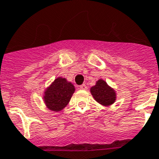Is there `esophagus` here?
<instances>
[{"mask_svg": "<svg viewBox=\"0 0 159 159\" xmlns=\"http://www.w3.org/2000/svg\"><path fill=\"white\" fill-rule=\"evenodd\" d=\"M87 86H86V84H84L80 86V89H82V90H87Z\"/></svg>", "mask_w": 159, "mask_h": 159, "instance_id": "1", "label": "esophagus"}]
</instances>
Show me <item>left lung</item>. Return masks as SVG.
I'll list each match as a JSON object with an SVG mask.
<instances>
[{"mask_svg": "<svg viewBox=\"0 0 159 159\" xmlns=\"http://www.w3.org/2000/svg\"><path fill=\"white\" fill-rule=\"evenodd\" d=\"M91 93L97 102L104 106H109L114 103L116 98L114 89L109 87L102 80H98L95 86L92 88Z\"/></svg>", "mask_w": 159, "mask_h": 159, "instance_id": "1", "label": "left lung"}]
</instances>
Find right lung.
<instances>
[{
	"mask_svg": "<svg viewBox=\"0 0 159 159\" xmlns=\"http://www.w3.org/2000/svg\"><path fill=\"white\" fill-rule=\"evenodd\" d=\"M74 92L75 88L71 83L59 77L45 91L44 98L46 106L51 111H61L70 102Z\"/></svg>",
	"mask_w": 159,
	"mask_h": 159,
	"instance_id": "obj_1",
	"label": "right lung"
}]
</instances>
